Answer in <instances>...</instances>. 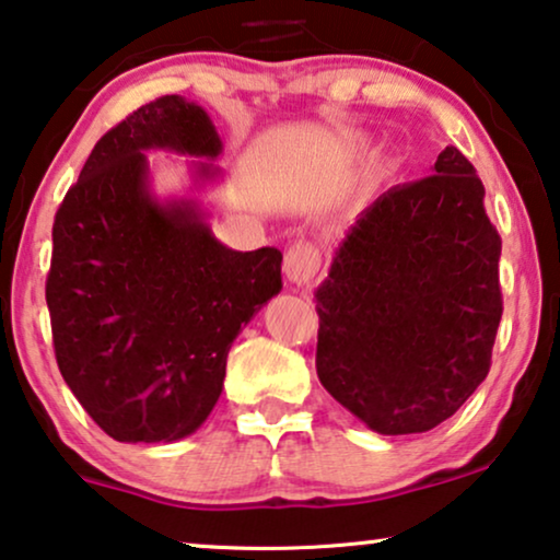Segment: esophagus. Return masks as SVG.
Returning a JSON list of instances; mask_svg holds the SVG:
<instances>
[{
    "label": "esophagus",
    "mask_w": 560,
    "mask_h": 560,
    "mask_svg": "<svg viewBox=\"0 0 560 560\" xmlns=\"http://www.w3.org/2000/svg\"><path fill=\"white\" fill-rule=\"evenodd\" d=\"M318 267H320V255L318 249L308 242H295L293 247L285 252V262H282L285 278L293 282V285H308V282L316 278Z\"/></svg>",
    "instance_id": "1"
}]
</instances>
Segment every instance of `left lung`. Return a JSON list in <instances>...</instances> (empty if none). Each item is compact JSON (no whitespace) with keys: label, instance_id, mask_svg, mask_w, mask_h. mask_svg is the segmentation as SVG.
<instances>
[{"label":"left lung","instance_id":"obj_1","mask_svg":"<svg viewBox=\"0 0 560 560\" xmlns=\"http://www.w3.org/2000/svg\"><path fill=\"white\" fill-rule=\"evenodd\" d=\"M502 240L456 148L359 213L316 290V372L382 435L454 416L492 364Z\"/></svg>","mask_w":560,"mask_h":560}]
</instances>
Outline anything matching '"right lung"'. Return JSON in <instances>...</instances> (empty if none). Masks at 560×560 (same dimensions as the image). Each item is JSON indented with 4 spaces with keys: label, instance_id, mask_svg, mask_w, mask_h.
Listing matches in <instances>:
<instances>
[{
    "label": "right lung",
    "instance_id": "1",
    "mask_svg": "<svg viewBox=\"0 0 560 560\" xmlns=\"http://www.w3.org/2000/svg\"><path fill=\"white\" fill-rule=\"evenodd\" d=\"M144 150L213 160L221 140L175 94L112 127L56 211L45 301L58 370L94 423L114 441L171 443L209 418L232 341L280 293L282 255L229 249L196 201H158Z\"/></svg>",
    "mask_w": 560,
    "mask_h": 560
}]
</instances>
